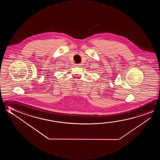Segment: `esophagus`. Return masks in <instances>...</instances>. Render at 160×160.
<instances>
[{"mask_svg": "<svg viewBox=\"0 0 160 160\" xmlns=\"http://www.w3.org/2000/svg\"><path fill=\"white\" fill-rule=\"evenodd\" d=\"M75 66H77V67H80L81 66V64H80V63H79V64H75Z\"/></svg>", "mask_w": 160, "mask_h": 160, "instance_id": "34e87169", "label": "esophagus"}]
</instances>
